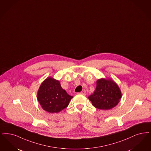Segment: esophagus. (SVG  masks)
Segmentation results:
<instances>
[{"instance_id": "1", "label": "esophagus", "mask_w": 151, "mask_h": 151, "mask_svg": "<svg viewBox=\"0 0 151 151\" xmlns=\"http://www.w3.org/2000/svg\"><path fill=\"white\" fill-rule=\"evenodd\" d=\"M78 94H80V95H83V96H85V94L83 92H80V93H78Z\"/></svg>"}]
</instances>
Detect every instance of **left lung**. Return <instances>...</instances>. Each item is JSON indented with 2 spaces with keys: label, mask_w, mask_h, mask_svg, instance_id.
Returning <instances> with one entry per match:
<instances>
[{
  "label": "left lung",
  "mask_w": 151,
  "mask_h": 151,
  "mask_svg": "<svg viewBox=\"0 0 151 151\" xmlns=\"http://www.w3.org/2000/svg\"><path fill=\"white\" fill-rule=\"evenodd\" d=\"M121 97L120 89L113 80L101 78L97 80L96 89L88 98L97 109L109 110L117 105Z\"/></svg>",
  "instance_id": "obj_1"
}]
</instances>
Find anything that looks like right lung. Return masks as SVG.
Masks as SVG:
<instances>
[{
    "mask_svg": "<svg viewBox=\"0 0 151 151\" xmlns=\"http://www.w3.org/2000/svg\"><path fill=\"white\" fill-rule=\"evenodd\" d=\"M73 98L62 88L59 80L52 77L42 81L37 93L42 108L51 114L58 113L65 109Z\"/></svg>",
    "mask_w": 151,
    "mask_h": 151,
    "instance_id": "obj_1",
    "label": "right lung"
}]
</instances>
